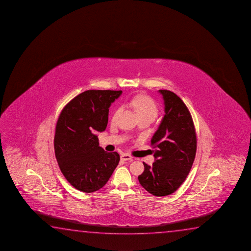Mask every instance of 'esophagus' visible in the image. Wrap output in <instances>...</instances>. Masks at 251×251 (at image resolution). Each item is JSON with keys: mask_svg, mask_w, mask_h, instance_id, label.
<instances>
[{"mask_svg": "<svg viewBox=\"0 0 251 251\" xmlns=\"http://www.w3.org/2000/svg\"><path fill=\"white\" fill-rule=\"evenodd\" d=\"M121 160H124V161H128V160H132V156L127 153H124L122 156H121Z\"/></svg>", "mask_w": 251, "mask_h": 251, "instance_id": "esophagus-1", "label": "esophagus"}]
</instances>
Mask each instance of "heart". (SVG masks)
<instances>
[{
  "instance_id": "1",
  "label": "heart",
  "mask_w": 251,
  "mask_h": 251,
  "mask_svg": "<svg viewBox=\"0 0 251 251\" xmlns=\"http://www.w3.org/2000/svg\"><path fill=\"white\" fill-rule=\"evenodd\" d=\"M127 104L135 109V112L140 116V118H149L154 120L158 116V106L156 102L153 101V98L144 96V95H139L135 96L134 98L128 100ZM122 112V108H118L116 109L112 116V121L117 120L118 116H120Z\"/></svg>"
}]
</instances>
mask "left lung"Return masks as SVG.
Listing matches in <instances>:
<instances>
[{"label":"left lung","mask_w":251,"mask_h":251,"mask_svg":"<svg viewBox=\"0 0 251 251\" xmlns=\"http://www.w3.org/2000/svg\"><path fill=\"white\" fill-rule=\"evenodd\" d=\"M165 104V115L153 138L152 166L143 162L144 172L139 175L140 184L154 196L175 193L185 181L193 167L197 150V136L193 118L177 95L160 90Z\"/></svg>","instance_id":"8db88e82"}]
</instances>
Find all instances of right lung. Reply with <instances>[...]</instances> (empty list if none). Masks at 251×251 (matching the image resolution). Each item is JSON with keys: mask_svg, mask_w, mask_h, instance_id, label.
<instances>
[{"mask_svg": "<svg viewBox=\"0 0 251 251\" xmlns=\"http://www.w3.org/2000/svg\"><path fill=\"white\" fill-rule=\"evenodd\" d=\"M122 91L91 90L77 95L62 109L56 125L55 156L62 174L84 193L101 189L120 160L116 152L99 147L95 133L105 130L109 108Z\"/></svg>", "mask_w": 251, "mask_h": 251, "instance_id": "1", "label": "right lung"}]
</instances>
